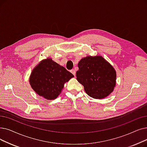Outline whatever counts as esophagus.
<instances>
[{
	"instance_id": "1",
	"label": "esophagus",
	"mask_w": 147,
	"mask_h": 147,
	"mask_svg": "<svg viewBox=\"0 0 147 147\" xmlns=\"http://www.w3.org/2000/svg\"><path fill=\"white\" fill-rule=\"evenodd\" d=\"M70 72H71L74 76H76V71L74 69H72L71 70H70Z\"/></svg>"
}]
</instances>
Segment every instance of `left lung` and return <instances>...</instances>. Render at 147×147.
Returning a JSON list of instances; mask_svg holds the SVG:
<instances>
[{"label": "left lung", "mask_w": 147, "mask_h": 147, "mask_svg": "<svg viewBox=\"0 0 147 147\" xmlns=\"http://www.w3.org/2000/svg\"><path fill=\"white\" fill-rule=\"evenodd\" d=\"M78 67L76 79L89 96L102 99L113 92L116 85V71L103 57L88 56L79 62Z\"/></svg>", "instance_id": "left-lung-1"}]
</instances>
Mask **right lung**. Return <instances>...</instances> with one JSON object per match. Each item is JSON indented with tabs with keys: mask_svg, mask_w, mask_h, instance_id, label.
<instances>
[{
	"mask_svg": "<svg viewBox=\"0 0 147 147\" xmlns=\"http://www.w3.org/2000/svg\"><path fill=\"white\" fill-rule=\"evenodd\" d=\"M74 75L51 58L41 61L33 69L29 78L34 91L47 100H52L58 97L64 84Z\"/></svg>",
	"mask_w": 147,
	"mask_h": 147,
	"instance_id": "right-lung-1",
	"label": "right lung"
}]
</instances>
